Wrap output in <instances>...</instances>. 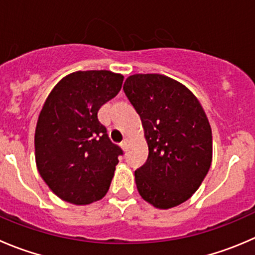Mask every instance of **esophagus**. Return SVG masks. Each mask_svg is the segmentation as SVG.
Segmentation results:
<instances>
[{
    "instance_id": "1",
    "label": "esophagus",
    "mask_w": 255,
    "mask_h": 255,
    "mask_svg": "<svg viewBox=\"0 0 255 255\" xmlns=\"http://www.w3.org/2000/svg\"><path fill=\"white\" fill-rule=\"evenodd\" d=\"M127 144H128V138L125 137V139H123L122 143H121V147H122L123 149H127Z\"/></svg>"
}]
</instances>
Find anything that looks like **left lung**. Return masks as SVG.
Segmentation results:
<instances>
[{"label":"left lung","instance_id":"8db88e82","mask_svg":"<svg viewBox=\"0 0 255 255\" xmlns=\"http://www.w3.org/2000/svg\"><path fill=\"white\" fill-rule=\"evenodd\" d=\"M140 117L147 162L134 172L140 197L159 209L177 207L202 184L212 163V129L196 96L158 73L133 75L123 86Z\"/></svg>","mask_w":255,"mask_h":255}]
</instances>
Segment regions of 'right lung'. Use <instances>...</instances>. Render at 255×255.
Returning <instances> with one entry per match:
<instances>
[{"mask_svg": "<svg viewBox=\"0 0 255 255\" xmlns=\"http://www.w3.org/2000/svg\"><path fill=\"white\" fill-rule=\"evenodd\" d=\"M122 83L120 73L77 71L47 97L37 121L34 154L42 179L62 201L85 206L110 189L123 152L111 142L97 113Z\"/></svg>", "mask_w": 255, "mask_h": 255, "instance_id": "add662e5", "label": "right lung"}]
</instances>
